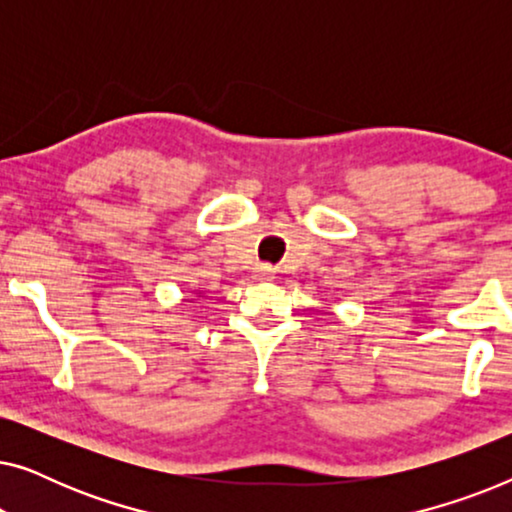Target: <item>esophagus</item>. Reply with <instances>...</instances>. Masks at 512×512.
Returning <instances> with one entry per match:
<instances>
[{
  "label": "esophagus",
  "mask_w": 512,
  "mask_h": 512,
  "mask_svg": "<svg viewBox=\"0 0 512 512\" xmlns=\"http://www.w3.org/2000/svg\"><path fill=\"white\" fill-rule=\"evenodd\" d=\"M272 275H275V268H272V265H268V263L258 265V268H256V277L258 279H270Z\"/></svg>",
  "instance_id": "esophagus-1"
}]
</instances>
